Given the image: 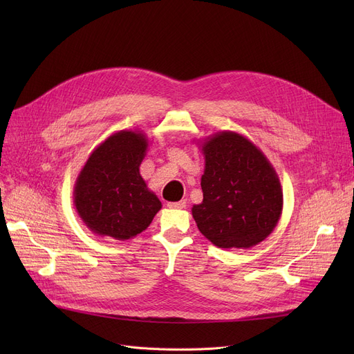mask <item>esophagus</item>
<instances>
[{
  "label": "esophagus",
  "mask_w": 354,
  "mask_h": 354,
  "mask_svg": "<svg viewBox=\"0 0 354 354\" xmlns=\"http://www.w3.org/2000/svg\"><path fill=\"white\" fill-rule=\"evenodd\" d=\"M167 207L175 208V209H183L185 207H187V201L182 199L179 202H167Z\"/></svg>",
  "instance_id": "esophagus-1"
}]
</instances>
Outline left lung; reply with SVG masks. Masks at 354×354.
<instances>
[{
    "label": "left lung",
    "instance_id": "8db88e82",
    "mask_svg": "<svg viewBox=\"0 0 354 354\" xmlns=\"http://www.w3.org/2000/svg\"><path fill=\"white\" fill-rule=\"evenodd\" d=\"M199 142L205 169L203 199L192 207L198 230L218 248L247 250L263 243L284 203L274 166L248 138L231 130Z\"/></svg>",
    "mask_w": 354,
    "mask_h": 354
}]
</instances>
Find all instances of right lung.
I'll use <instances>...</instances> for the list:
<instances>
[{
    "label": "right lung",
    "mask_w": 354,
    "mask_h": 354,
    "mask_svg": "<svg viewBox=\"0 0 354 354\" xmlns=\"http://www.w3.org/2000/svg\"><path fill=\"white\" fill-rule=\"evenodd\" d=\"M147 147L142 130H119L90 153L74 183L73 202L93 234L130 239L160 211L162 202L139 171Z\"/></svg>",
    "instance_id": "add662e5"
}]
</instances>
